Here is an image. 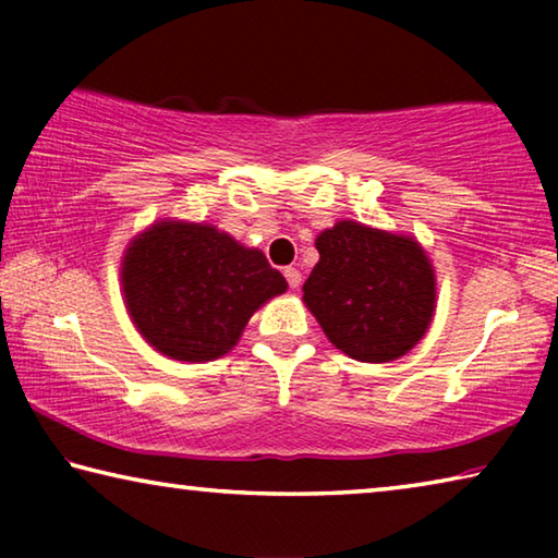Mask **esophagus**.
<instances>
[{"instance_id":"1","label":"esophagus","mask_w":558,"mask_h":558,"mask_svg":"<svg viewBox=\"0 0 558 558\" xmlns=\"http://www.w3.org/2000/svg\"><path fill=\"white\" fill-rule=\"evenodd\" d=\"M282 276H286V280H288V286L295 290V288H300V282H302V276H300V270L298 268H286L282 270Z\"/></svg>"}]
</instances>
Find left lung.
Masks as SVG:
<instances>
[{
	"label": "left lung",
	"instance_id": "8db88e82",
	"mask_svg": "<svg viewBox=\"0 0 558 558\" xmlns=\"http://www.w3.org/2000/svg\"><path fill=\"white\" fill-rule=\"evenodd\" d=\"M319 263L302 300L337 349L391 362L421 342L436 310V276L413 239L339 221L317 235Z\"/></svg>",
	"mask_w": 558,
	"mask_h": 558
}]
</instances>
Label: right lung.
I'll return each mask as SVG.
<instances>
[{
  "instance_id": "add662e5",
  "label": "right lung",
  "mask_w": 558,
  "mask_h": 558,
  "mask_svg": "<svg viewBox=\"0 0 558 558\" xmlns=\"http://www.w3.org/2000/svg\"><path fill=\"white\" fill-rule=\"evenodd\" d=\"M130 317L149 344L179 362H211L233 349L263 302L288 290L260 251L214 226L159 221L122 260Z\"/></svg>"
}]
</instances>
